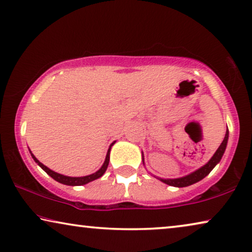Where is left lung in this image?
Returning a JSON list of instances; mask_svg holds the SVG:
<instances>
[{
  "mask_svg": "<svg viewBox=\"0 0 252 252\" xmlns=\"http://www.w3.org/2000/svg\"><path fill=\"white\" fill-rule=\"evenodd\" d=\"M228 134H229V132H228V129H227V130H226L225 138H224V140H222V143L220 144V146L218 147V150L216 151V153L212 155V158L207 163H205L203 166L198 168L197 170H195V171L190 172L189 175L180 177V178H172V179L158 178V179L161 180L162 183L166 184V185H170V186H173V187H186V186L193 185V184L200 182V180L203 179L204 177H207L209 173L211 172V170L214 169L219 162H220L222 155H224V153H225L226 146H227ZM143 163L145 164L144 154H143Z\"/></svg>",
  "mask_w": 252,
  "mask_h": 252,
  "instance_id": "1",
  "label": "left lung"
}]
</instances>
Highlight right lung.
Here are the masks:
<instances>
[{"instance_id":"right-lung-1","label":"right lung","mask_w":252,"mask_h":252,"mask_svg":"<svg viewBox=\"0 0 252 252\" xmlns=\"http://www.w3.org/2000/svg\"><path fill=\"white\" fill-rule=\"evenodd\" d=\"M114 144H115V141H114V143H112L111 146H109L108 151H107V154H106L105 162H104V164L101 165V168L99 169L98 171H95L94 173H91V175H89V176H83V177H68V176H63V175H60V173H58V172L52 171V170L49 169L48 166L42 164V163L34 157L33 153H32L31 151L30 152H31L32 158H33V160L36 162L37 164L40 165L41 168L43 169L44 171L51 177V178H54L56 182H58L60 184H63V185H68V186H81V185H86V184L90 183V182H94V180L100 178V177L104 175L106 169H107V166H108V163H109V153H111V148Z\"/></svg>"}]
</instances>
